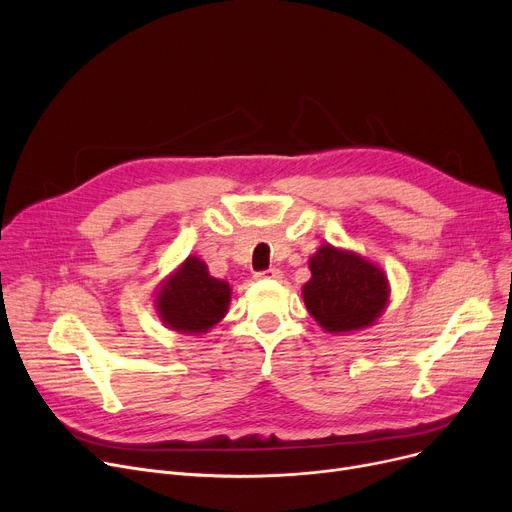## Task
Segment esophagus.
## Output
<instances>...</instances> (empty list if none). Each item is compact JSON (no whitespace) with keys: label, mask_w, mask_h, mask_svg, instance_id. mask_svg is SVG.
I'll use <instances>...</instances> for the list:
<instances>
[{"label":"esophagus","mask_w":512,"mask_h":512,"mask_svg":"<svg viewBox=\"0 0 512 512\" xmlns=\"http://www.w3.org/2000/svg\"><path fill=\"white\" fill-rule=\"evenodd\" d=\"M255 278H257V280H280V278H282V272L276 270V267H270V270H265V272H257Z\"/></svg>","instance_id":"esophagus-1"}]
</instances>
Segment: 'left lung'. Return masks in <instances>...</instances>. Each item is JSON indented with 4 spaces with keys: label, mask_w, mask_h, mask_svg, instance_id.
Masks as SVG:
<instances>
[{
    "label": "left lung",
    "mask_w": 512,
    "mask_h": 512,
    "mask_svg": "<svg viewBox=\"0 0 512 512\" xmlns=\"http://www.w3.org/2000/svg\"><path fill=\"white\" fill-rule=\"evenodd\" d=\"M309 270L303 301L330 334L373 326L390 303V282L382 267L355 251L321 245L309 259Z\"/></svg>",
    "instance_id": "8db88e82"
}]
</instances>
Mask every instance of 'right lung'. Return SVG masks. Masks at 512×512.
<instances>
[{"label": "right lung", "instance_id": "1", "mask_svg": "<svg viewBox=\"0 0 512 512\" xmlns=\"http://www.w3.org/2000/svg\"><path fill=\"white\" fill-rule=\"evenodd\" d=\"M232 288L213 278L207 263L188 255L155 292V311L168 330L199 336L226 317Z\"/></svg>", "mask_w": 512, "mask_h": 512}]
</instances>
